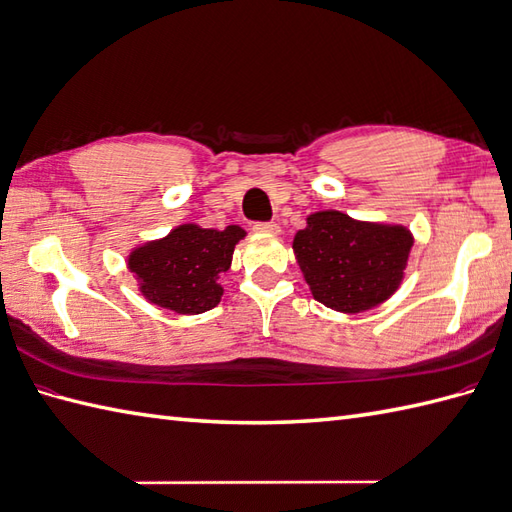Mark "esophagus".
Returning a JSON list of instances; mask_svg holds the SVG:
<instances>
[{"label": "esophagus", "instance_id": "34e87169", "mask_svg": "<svg viewBox=\"0 0 512 512\" xmlns=\"http://www.w3.org/2000/svg\"><path fill=\"white\" fill-rule=\"evenodd\" d=\"M253 229H255L257 233H261V235H279V233H281V229L277 227L275 222H257Z\"/></svg>", "mask_w": 512, "mask_h": 512}]
</instances>
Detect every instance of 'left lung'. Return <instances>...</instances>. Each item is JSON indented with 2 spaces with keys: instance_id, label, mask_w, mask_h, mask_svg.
<instances>
[{
  "instance_id": "8db88e82",
  "label": "left lung",
  "mask_w": 512,
  "mask_h": 512,
  "mask_svg": "<svg viewBox=\"0 0 512 512\" xmlns=\"http://www.w3.org/2000/svg\"><path fill=\"white\" fill-rule=\"evenodd\" d=\"M305 222L292 248L318 303L360 314L401 288L414 246L406 224L355 220L336 209L314 211Z\"/></svg>"
}]
</instances>
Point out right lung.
<instances>
[{"label":"right lung","instance_id":"1","mask_svg":"<svg viewBox=\"0 0 512 512\" xmlns=\"http://www.w3.org/2000/svg\"><path fill=\"white\" fill-rule=\"evenodd\" d=\"M244 237L240 224L218 231L185 222L159 240L130 248L126 268L150 305L183 316L202 314L220 303V277L231 268L235 246Z\"/></svg>","mask_w":512,"mask_h":512}]
</instances>
